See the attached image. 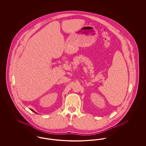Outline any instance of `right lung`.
<instances>
[{
  "label": "right lung",
  "instance_id": "add662e5",
  "mask_svg": "<svg viewBox=\"0 0 146 146\" xmlns=\"http://www.w3.org/2000/svg\"><path fill=\"white\" fill-rule=\"evenodd\" d=\"M31 110V111H33V112H35V113H36V112H35V111H33L32 110Z\"/></svg>",
  "mask_w": 146,
  "mask_h": 146
}]
</instances>
